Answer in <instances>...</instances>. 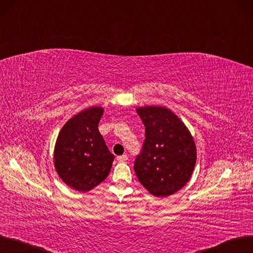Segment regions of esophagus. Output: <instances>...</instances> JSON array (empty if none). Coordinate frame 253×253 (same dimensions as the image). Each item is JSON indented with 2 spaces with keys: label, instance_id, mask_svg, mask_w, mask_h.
Listing matches in <instances>:
<instances>
[{
  "label": "esophagus",
  "instance_id": "obj_1",
  "mask_svg": "<svg viewBox=\"0 0 253 253\" xmlns=\"http://www.w3.org/2000/svg\"><path fill=\"white\" fill-rule=\"evenodd\" d=\"M127 160V156L126 155H123V156H118L117 157V161L119 162H125Z\"/></svg>",
  "mask_w": 253,
  "mask_h": 253
}]
</instances>
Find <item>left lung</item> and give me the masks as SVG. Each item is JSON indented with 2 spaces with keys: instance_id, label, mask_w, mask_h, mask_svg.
Masks as SVG:
<instances>
[{
  "instance_id": "1",
  "label": "left lung",
  "mask_w": 253,
  "mask_h": 253,
  "mask_svg": "<svg viewBox=\"0 0 253 253\" xmlns=\"http://www.w3.org/2000/svg\"><path fill=\"white\" fill-rule=\"evenodd\" d=\"M145 126V140L134 169L142 186L157 197L183 188L196 163V146L187 126L164 107L137 108Z\"/></svg>"
}]
</instances>
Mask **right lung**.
I'll return each instance as SVG.
<instances>
[{
  "mask_svg": "<svg viewBox=\"0 0 253 253\" xmlns=\"http://www.w3.org/2000/svg\"><path fill=\"white\" fill-rule=\"evenodd\" d=\"M102 107L85 109L70 118L59 133L54 150L57 173L64 183L79 192L93 189L108 176L114 160L98 123Z\"/></svg>",
  "mask_w": 253,
  "mask_h": 253,
  "instance_id": "right-lung-1",
  "label": "right lung"
}]
</instances>
